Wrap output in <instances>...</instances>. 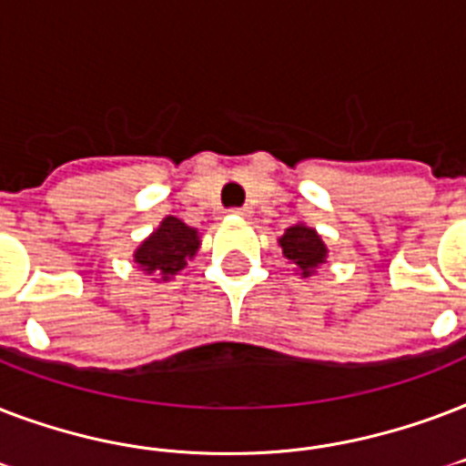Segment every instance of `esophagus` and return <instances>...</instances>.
Segmentation results:
<instances>
[{"mask_svg": "<svg viewBox=\"0 0 466 466\" xmlns=\"http://www.w3.org/2000/svg\"><path fill=\"white\" fill-rule=\"evenodd\" d=\"M230 214L236 216V218H248V216H250L252 211H250V208H248V207H243V208H233Z\"/></svg>", "mask_w": 466, "mask_h": 466, "instance_id": "obj_1", "label": "esophagus"}]
</instances>
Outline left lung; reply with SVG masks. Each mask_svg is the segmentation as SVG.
Returning <instances> with one entry per match:
<instances>
[{
    "instance_id": "1",
    "label": "left lung",
    "mask_w": 466,
    "mask_h": 466,
    "mask_svg": "<svg viewBox=\"0 0 466 466\" xmlns=\"http://www.w3.org/2000/svg\"><path fill=\"white\" fill-rule=\"evenodd\" d=\"M277 243L282 248L284 259L294 267L299 277H313L328 259V248L323 238L319 236V230L306 226L304 221L289 226L284 230V236L277 238Z\"/></svg>"
}]
</instances>
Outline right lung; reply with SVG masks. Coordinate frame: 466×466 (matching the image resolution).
Segmentation results:
<instances>
[{
	"label": "right lung",
	"instance_id": "right-lung-1",
	"mask_svg": "<svg viewBox=\"0 0 466 466\" xmlns=\"http://www.w3.org/2000/svg\"><path fill=\"white\" fill-rule=\"evenodd\" d=\"M201 248L199 228L177 216H165L160 226L133 250V262L153 282H169L182 272Z\"/></svg>",
	"mask_w": 466,
	"mask_h": 466
}]
</instances>
